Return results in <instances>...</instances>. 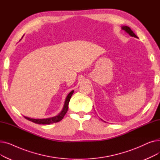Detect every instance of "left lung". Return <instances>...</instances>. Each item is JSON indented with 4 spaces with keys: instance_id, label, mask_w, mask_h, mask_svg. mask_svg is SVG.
I'll list each match as a JSON object with an SVG mask.
<instances>
[{
    "instance_id": "obj_1",
    "label": "left lung",
    "mask_w": 160,
    "mask_h": 160,
    "mask_svg": "<svg viewBox=\"0 0 160 160\" xmlns=\"http://www.w3.org/2000/svg\"><path fill=\"white\" fill-rule=\"evenodd\" d=\"M122 29L123 30H124L125 32H127L128 34L130 35V36H131L132 37H134V38H138V37L135 34V33H133V32L131 30V28H130V27H127V26H123L122 27Z\"/></svg>"
}]
</instances>
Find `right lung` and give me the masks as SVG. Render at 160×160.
<instances>
[{"mask_svg":"<svg viewBox=\"0 0 160 160\" xmlns=\"http://www.w3.org/2000/svg\"><path fill=\"white\" fill-rule=\"evenodd\" d=\"M74 93V91H71L69 94L67 95L66 100L65 101V104H64V106L63 110L62 111V112L58 115L57 116L51 117V118H48V119H31L29 118V117H24L25 119H27L28 121H30L36 123V124H52V123H55V122H58L59 121H60L63 118V117L65 116V115L66 114L67 110H68L69 108V102L70 101L71 97L72 96V95Z\"/></svg>","mask_w":160,"mask_h":160,"instance_id":"obj_1","label":"right lung"}]
</instances>
